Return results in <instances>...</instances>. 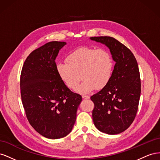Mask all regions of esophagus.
I'll return each mask as SVG.
<instances>
[{
  "instance_id": "esophagus-1",
  "label": "esophagus",
  "mask_w": 160,
  "mask_h": 160,
  "mask_svg": "<svg viewBox=\"0 0 160 160\" xmlns=\"http://www.w3.org/2000/svg\"><path fill=\"white\" fill-rule=\"evenodd\" d=\"M82 98H83V99H89L90 97L89 95H82Z\"/></svg>"
}]
</instances>
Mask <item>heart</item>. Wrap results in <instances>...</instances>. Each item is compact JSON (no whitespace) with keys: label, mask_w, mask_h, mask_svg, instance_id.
Wrapping results in <instances>:
<instances>
[{"label":"heart","mask_w":160,"mask_h":160,"mask_svg":"<svg viewBox=\"0 0 160 160\" xmlns=\"http://www.w3.org/2000/svg\"><path fill=\"white\" fill-rule=\"evenodd\" d=\"M67 62H59L57 70L67 88H77L80 93H88L108 85L112 75L113 61L108 51L104 49L81 47L67 57Z\"/></svg>","instance_id":"heart-1"}]
</instances>
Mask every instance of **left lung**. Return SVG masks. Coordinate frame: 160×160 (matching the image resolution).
<instances>
[{
    "label": "left lung",
    "mask_w": 160,
    "mask_h": 160,
    "mask_svg": "<svg viewBox=\"0 0 160 160\" xmlns=\"http://www.w3.org/2000/svg\"><path fill=\"white\" fill-rule=\"evenodd\" d=\"M90 39L108 47L115 62L108 85L91 97L95 105L93 123L101 132L118 134L130 126L138 111L141 94L138 62L132 51L113 37H94Z\"/></svg>",
    "instance_id": "8db88e82"
}]
</instances>
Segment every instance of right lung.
Instances as JSON below:
<instances>
[{"label": "right lung", "instance_id": "obj_1", "mask_svg": "<svg viewBox=\"0 0 160 160\" xmlns=\"http://www.w3.org/2000/svg\"><path fill=\"white\" fill-rule=\"evenodd\" d=\"M67 42L51 41L33 51L21 75V93L27 118L42 136H67L75 123L82 97L67 88L58 74L55 59Z\"/></svg>", "mask_w": 160, "mask_h": 160}]
</instances>
